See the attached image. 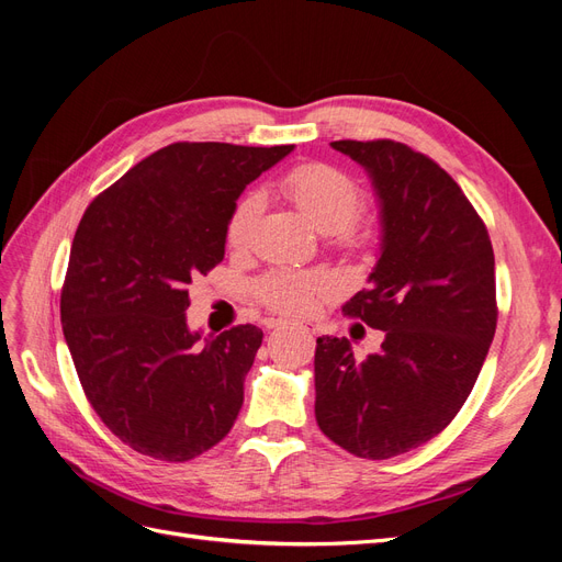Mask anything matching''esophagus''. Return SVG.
<instances>
[{
  "instance_id": "1",
  "label": "esophagus",
  "mask_w": 562,
  "mask_h": 562,
  "mask_svg": "<svg viewBox=\"0 0 562 562\" xmlns=\"http://www.w3.org/2000/svg\"><path fill=\"white\" fill-rule=\"evenodd\" d=\"M269 326H271V328H283V326H291V321H283V318H274V321H271V323H269ZM304 330H307V328H304Z\"/></svg>"
}]
</instances>
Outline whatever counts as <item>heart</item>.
<instances>
[{
    "mask_svg": "<svg viewBox=\"0 0 562 562\" xmlns=\"http://www.w3.org/2000/svg\"><path fill=\"white\" fill-rule=\"evenodd\" d=\"M279 190L302 213L307 223L323 234L347 232L356 215L363 209V194L347 173L328 164H302L279 180ZM262 211L258 194H248L236 203L227 220V244L234 248L246 246L255 220ZM333 291L330 277L321 271L274 269L255 283L258 295L267 307L283 314H310L323 297Z\"/></svg>",
    "mask_w": 562,
    "mask_h": 562,
    "instance_id": "heart-1",
    "label": "heart"
}]
</instances>
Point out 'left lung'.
I'll use <instances>...</instances> for the list:
<instances>
[{"label":"left lung","mask_w":562,"mask_h":562,"mask_svg":"<svg viewBox=\"0 0 562 562\" xmlns=\"http://www.w3.org/2000/svg\"><path fill=\"white\" fill-rule=\"evenodd\" d=\"M380 206V255L342 312L382 330L356 361L347 337L316 339V422L333 443L389 459L443 431L479 380L497 328L495 252L459 184L394 140H337Z\"/></svg>","instance_id":"left-lung-1"}]
</instances>
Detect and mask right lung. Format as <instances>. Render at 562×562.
<instances>
[{
    "label": "right lung",
    "instance_id": "obj_1",
    "mask_svg": "<svg viewBox=\"0 0 562 562\" xmlns=\"http://www.w3.org/2000/svg\"><path fill=\"white\" fill-rule=\"evenodd\" d=\"M293 149L173 143L83 213L60 293L63 335L93 411L135 452L187 462L234 427L262 330H190L187 288L223 262L246 184Z\"/></svg>",
    "mask_w": 562,
    "mask_h": 562
}]
</instances>
